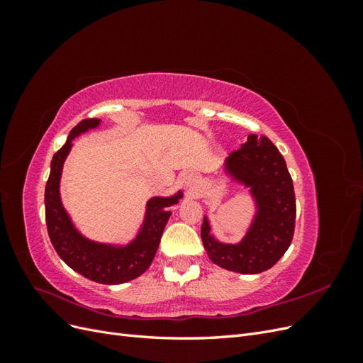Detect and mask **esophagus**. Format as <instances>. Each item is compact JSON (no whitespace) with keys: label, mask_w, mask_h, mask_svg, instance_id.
<instances>
[{"label":"esophagus","mask_w":363,"mask_h":363,"mask_svg":"<svg viewBox=\"0 0 363 363\" xmlns=\"http://www.w3.org/2000/svg\"><path fill=\"white\" fill-rule=\"evenodd\" d=\"M186 186H188L189 189H195L196 179L194 177V175H188V179H186Z\"/></svg>","instance_id":"34e87169"}]
</instances>
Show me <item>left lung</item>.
Instances as JSON below:
<instances>
[{"mask_svg": "<svg viewBox=\"0 0 363 363\" xmlns=\"http://www.w3.org/2000/svg\"><path fill=\"white\" fill-rule=\"evenodd\" d=\"M225 169L250 188L257 212L239 244L218 242L204 216L203 245L218 267L240 274L263 272L286 252L295 230V192L286 162L268 138L250 135L245 144L230 152Z\"/></svg>", "mask_w": 363, "mask_h": 363, "instance_id": "8db88e82", "label": "left lung"}]
</instances>
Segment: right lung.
Here are the masks:
<instances>
[{"label": "right lung", "mask_w": 363, "mask_h": 363, "mask_svg": "<svg viewBox=\"0 0 363 363\" xmlns=\"http://www.w3.org/2000/svg\"><path fill=\"white\" fill-rule=\"evenodd\" d=\"M100 125V119L89 118L77 124L65 144L51 160L50 177L45 186V219L48 236L60 259L83 277L103 284H121L139 277L151 265L159 248L163 228L171 212L168 207L177 204L182 192L174 196H155L147 203L145 221L136 239L125 247L94 242L82 236L60 201V175L63 162L71 151L75 136Z\"/></svg>", "instance_id": "add662e5"}]
</instances>
